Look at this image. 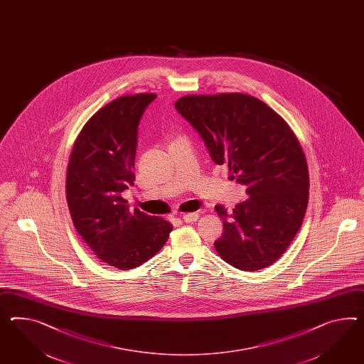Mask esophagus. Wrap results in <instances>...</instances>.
<instances>
[{"instance_id": "esophagus-1", "label": "esophagus", "mask_w": 364, "mask_h": 364, "mask_svg": "<svg viewBox=\"0 0 364 364\" xmlns=\"http://www.w3.org/2000/svg\"><path fill=\"white\" fill-rule=\"evenodd\" d=\"M182 219H183V222H185V223H194V222H196V220L199 219V215L196 214V213L185 214L182 216Z\"/></svg>"}]
</instances>
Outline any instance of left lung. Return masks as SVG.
<instances>
[{"label": "left lung", "mask_w": 364, "mask_h": 364, "mask_svg": "<svg viewBox=\"0 0 364 364\" xmlns=\"http://www.w3.org/2000/svg\"><path fill=\"white\" fill-rule=\"evenodd\" d=\"M176 109L200 134L215 164H227L250 196L232 211L215 207L224 227L215 250L237 269L269 267L288 250L308 207V162L299 139L251 95H186Z\"/></svg>", "instance_id": "1"}]
</instances>
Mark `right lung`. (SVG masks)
Here are the masks:
<instances>
[{
	"mask_svg": "<svg viewBox=\"0 0 364 364\" xmlns=\"http://www.w3.org/2000/svg\"><path fill=\"white\" fill-rule=\"evenodd\" d=\"M156 94L125 95L84 124L70 154L65 198L77 233L97 259L133 269L168 242L173 224L134 208L122 196L133 185L137 127Z\"/></svg>",
	"mask_w": 364,
	"mask_h": 364,
	"instance_id": "obj_1",
	"label": "right lung"
}]
</instances>
